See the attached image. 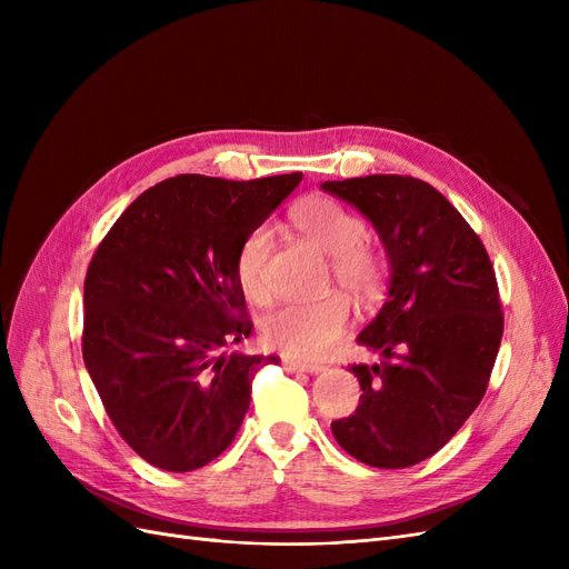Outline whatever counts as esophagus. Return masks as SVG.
Masks as SVG:
<instances>
[{
  "mask_svg": "<svg viewBox=\"0 0 569 569\" xmlns=\"http://www.w3.org/2000/svg\"><path fill=\"white\" fill-rule=\"evenodd\" d=\"M282 366L291 372H308V375H318L325 370L322 363H303V360H295V358H284Z\"/></svg>",
  "mask_w": 569,
  "mask_h": 569,
  "instance_id": "obj_1",
  "label": "esophagus"
}]
</instances>
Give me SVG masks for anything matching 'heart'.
Instances as JSON below:
<instances>
[{
  "mask_svg": "<svg viewBox=\"0 0 569 569\" xmlns=\"http://www.w3.org/2000/svg\"><path fill=\"white\" fill-rule=\"evenodd\" d=\"M295 228L330 256L332 280L351 297L368 301L380 295L385 261L368 242L363 218L327 197L303 199L291 211ZM272 249V228L256 226L237 249L234 272L244 295L263 303L268 299L266 263ZM349 325V301L330 295L320 301H289L270 311L263 322V339L284 356L318 358L332 349Z\"/></svg>",
  "mask_w": 569,
  "mask_h": 569,
  "instance_id": "heart-1",
  "label": "heart"
}]
</instances>
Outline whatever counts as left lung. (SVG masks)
<instances>
[{
    "label": "left lung",
    "instance_id": "1",
    "mask_svg": "<svg viewBox=\"0 0 569 569\" xmlns=\"http://www.w3.org/2000/svg\"><path fill=\"white\" fill-rule=\"evenodd\" d=\"M320 187L372 222L389 261L387 301L356 339L380 360L349 368L363 393L332 435L372 468H410L435 456L487 391L503 337L489 253L453 203L418 178Z\"/></svg>",
    "mask_w": 569,
    "mask_h": 569
}]
</instances>
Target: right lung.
<instances>
[{"mask_svg": "<svg viewBox=\"0 0 569 569\" xmlns=\"http://www.w3.org/2000/svg\"><path fill=\"white\" fill-rule=\"evenodd\" d=\"M301 173L178 176L123 211L84 278L82 358L118 435L153 468L192 472L232 443L251 380L278 356L222 353L251 335L234 258Z\"/></svg>", "mask_w": 569, "mask_h": 569, "instance_id": "add662e5", "label": "right lung"}]
</instances>
